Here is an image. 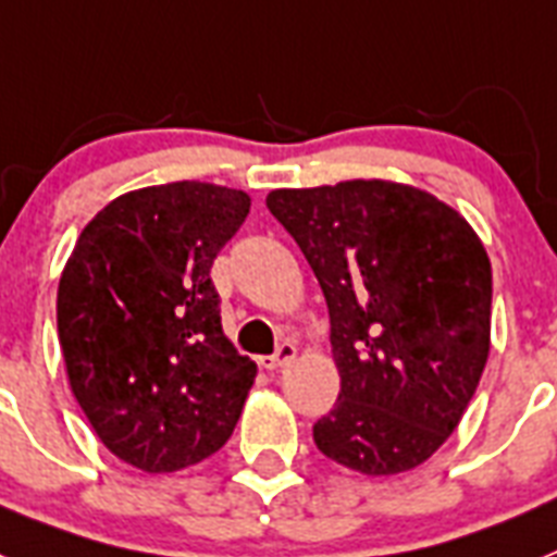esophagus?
<instances>
[{
  "mask_svg": "<svg viewBox=\"0 0 557 557\" xmlns=\"http://www.w3.org/2000/svg\"><path fill=\"white\" fill-rule=\"evenodd\" d=\"M294 357H297V345L280 343L271 357H260V366L269 368V371H277V368H286Z\"/></svg>",
  "mask_w": 557,
  "mask_h": 557,
  "instance_id": "1",
  "label": "esophagus"
}]
</instances>
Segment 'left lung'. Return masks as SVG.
<instances>
[{"mask_svg":"<svg viewBox=\"0 0 557 557\" xmlns=\"http://www.w3.org/2000/svg\"><path fill=\"white\" fill-rule=\"evenodd\" d=\"M269 212L329 302L339 399L314 445L366 475L413 470L445 445L490 354L493 271L456 209L413 186L274 189Z\"/></svg>","mask_w":557,"mask_h":557,"instance_id":"obj_1","label":"left lung"}]
</instances>
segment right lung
<instances>
[{"label": "right lung", "instance_id": "1", "mask_svg": "<svg viewBox=\"0 0 557 557\" xmlns=\"http://www.w3.org/2000/svg\"><path fill=\"white\" fill-rule=\"evenodd\" d=\"M246 191L177 181L107 203L59 283L70 387L121 461L172 473L221 450L257 366L223 336L212 263L249 214Z\"/></svg>", "mask_w": 557, "mask_h": 557}]
</instances>
